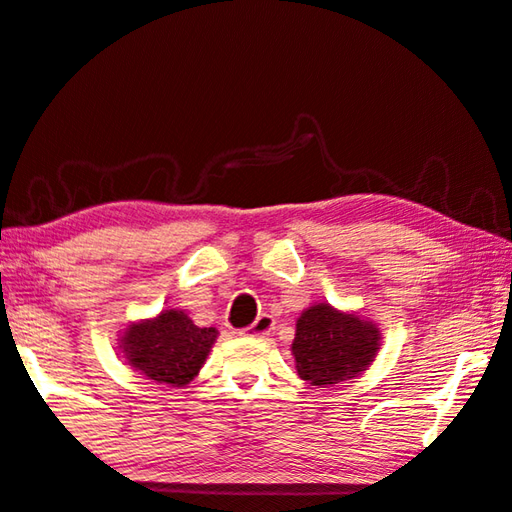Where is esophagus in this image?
Segmentation results:
<instances>
[{"instance_id":"1","label":"esophagus","mask_w":512,"mask_h":512,"mask_svg":"<svg viewBox=\"0 0 512 512\" xmlns=\"http://www.w3.org/2000/svg\"><path fill=\"white\" fill-rule=\"evenodd\" d=\"M274 317L271 315H260L258 320L247 328V335H252V337H265V335H269L271 333V328H274Z\"/></svg>"}]
</instances>
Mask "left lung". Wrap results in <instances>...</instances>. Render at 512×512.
Returning a JSON list of instances; mask_svg holds the SVG:
<instances>
[{
  "instance_id": "obj_1",
  "label": "left lung",
  "mask_w": 512,
  "mask_h": 512,
  "mask_svg": "<svg viewBox=\"0 0 512 512\" xmlns=\"http://www.w3.org/2000/svg\"><path fill=\"white\" fill-rule=\"evenodd\" d=\"M381 339V328L372 320L315 302L295 322L291 355L302 381L333 388L372 366Z\"/></svg>"
}]
</instances>
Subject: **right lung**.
<instances>
[{"label": "right lung", "instance_id": "1", "mask_svg": "<svg viewBox=\"0 0 512 512\" xmlns=\"http://www.w3.org/2000/svg\"><path fill=\"white\" fill-rule=\"evenodd\" d=\"M217 337V328L197 326L186 311L164 309L124 328L120 352L124 363L142 377L184 388L203 368Z\"/></svg>", "mask_w": 512, "mask_h": 512}]
</instances>
